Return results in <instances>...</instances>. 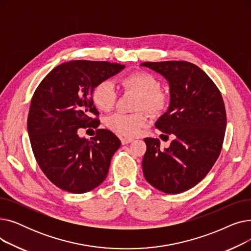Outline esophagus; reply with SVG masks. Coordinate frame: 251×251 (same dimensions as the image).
Instances as JSON below:
<instances>
[{
    "label": "esophagus",
    "instance_id": "34e87169",
    "mask_svg": "<svg viewBox=\"0 0 251 251\" xmlns=\"http://www.w3.org/2000/svg\"><path fill=\"white\" fill-rule=\"evenodd\" d=\"M132 141H133V138H130V137H123V138H121L122 144H128V143L132 142Z\"/></svg>",
    "mask_w": 251,
    "mask_h": 251
}]
</instances>
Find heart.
Segmentation results:
<instances>
[{
	"instance_id": "obj_1",
	"label": "heart",
	"mask_w": 251,
	"mask_h": 251,
	"mask_svg": "<svg viewBox=\"0 0 251 251\" xmlns=\"http://www.w3.org/2000/svg\"><path fill=\"white\" fill-rule=\"evenodd\" d=\"M120 83L125 90H131L139 96L136 109H144L152 115L164 112L169 103V97L163 91L160 79L147 71H134L122 77ZM91 98L96 107L103 112L114 109L118 94L110 80L99 82L91 92ZM149 124V116L138 112L134 114L116 113L107 119V126L115 133L133 137Z\"/></svg>"
}]
</instances>
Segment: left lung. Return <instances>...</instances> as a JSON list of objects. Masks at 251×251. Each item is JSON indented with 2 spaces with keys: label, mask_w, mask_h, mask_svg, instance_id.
<instances>
[{
  "label": "left lung",
  "mask_w": 251,
  "mask_h": 251,
  "mask_svg": "<svg viewBox=\"0 0 251 251\" xmlns=\"http://www.w3.org/2000/svg\"><path fill=\"white\" fill-rule=\"evenodd\" d=\"M169 82L168 111L155 122L161 138L174 137L164 151L157 138H146L142 160L146 180L165 193L177 194L200 183L222 151L227 124L221 92L207 74L186 61L144 62Z\"/></svg>",
  "instance_id": "left-lung-1"
}]
</instances>
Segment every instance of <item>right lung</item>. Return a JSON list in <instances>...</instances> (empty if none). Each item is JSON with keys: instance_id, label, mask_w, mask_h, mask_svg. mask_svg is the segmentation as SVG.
<instances>
[{"instance_id": "right-lung-1", "label": "right lung", "mask_w": 251, "mask_h": 251, "mask_svg": "<svg viewBox=\"0 0 251 251\" xmlns=\"http://www.w3.org/2000/svg\"><path fill=\"white\" fill-rule=\"evenodd\" d=\"M124 68L105 61L66 62L35 89L27 118L30 144L39 168L60 189L84 193L107 177L120 139L110 130L98 129L88 140L79 137L78 129L98 126L92 89Z\"/></svg>"}]
</instances>
